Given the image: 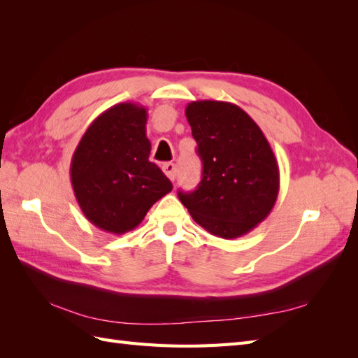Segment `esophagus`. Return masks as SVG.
I'll list each match as a JSON object with an SVG mask.
<instances>
[{
    "instance_id": "esophagus-1",
    "label": "esophagus",
    "mask_w": 358,
    "mask_h": 358,
    "mask_svg": "<svg viewBox=\"0 0 358 358\" xmlns=\"http://www.w3.org/2000/svg\"><path fill=\"white\" fill-rule=\"evenodd\" d=\"M163 172L167 175V178L173 181L175 173H177V167H175L173 163H166V164H163Z\"/></svg>"
}]
</instances>
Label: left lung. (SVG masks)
Returning <instances> with one entry per match:
<instances>
[{
    "mask_svg": "<svg viewBox=\"0 0 358 358\" xmlns=\"http://www.w3.org/2000/svg\"><path fill=\"white\" fill-rule=\"evenodd\" d=\"M186 118L203 162L199 187L178 191L194 222L220 238L252 231L277 201L280 172L275 155L255 121L226 101H192Z\"/></svg>",
    "mask_w": 358,
    "mask_h": 358,
    "instance_id": "left-lung-1",
    "label": "left lung"
}]
</instances>
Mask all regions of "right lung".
Returning a JSON list of instances; mask_svg holds the SVG:
<instances>
[{
  "mask_svg": "<svg viewBox=\"0 0 358 358\" xmlns=\"http://www.w3.org/2000/svg\"><path fill=\"white\" fill-rule=\"evenodd\" d=\"M148 110L120 103L96 117L81 136L71 181L83 214L110 234L135 229L152 204L172 191L162 169L149 162Z\"/></svg>",
  "mask_w": 358,
  "mask_h": 358,
  "instance_id": "right-lung-1",
  "label": "right lung"
}]
</instances>
